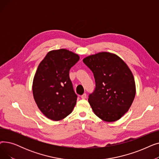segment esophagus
Masks as SVG:
<instances>
[{
    "label": "esophagus",
    "instance_id": "esophagus-1",
    "mask_svg": "<svg viewBox=\"0 0 159 159\" xmlns=\"http://www.w3.org/2000/svg\"><path fill=\"white\" fill-rule=\"evenodd\" d=\"M81 98H82V99L86 98V93H84L82 95H81Z\"/></svg>",
    "mask_w": 159,
    "mask_h": 159
}]
</instances>
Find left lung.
Segmentation results:
<instances>
[{"instance_id":"8db88e82","label":"left lung","mask_w":159,"mask_h":159,"mask_svg":"<svg viewBox=\"0 0 159 159\" xmlns=\"http://www.w3.org/2000/svg\"><path fill=\"white\" fill-rule=\"evenodd\" d=\"M82 61L95 80V89L88 98L94 113L106 122L118 120L128 112L135 97L131 71L120 57L110 52L91 55Z\"/></svg>"}]
</instances>
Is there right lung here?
<instances>
[{"mask_svg": "<svg viewBox=\"0 0 159 159\" xmlns=\"http://www.w3.org/2000/svg\"><path fill=\"white\" fill-rule=\"evenodd\" d=\"M80 59L66 49L49 52L37 68L32 91L40 111L55 121L66 118L76 105L77 96L69 77L70 70Z\"/></svg>", "mask_w": 159, "mask_h": 159, "instance_id": "add662e5", "label": "right lung"}]
</instances>
